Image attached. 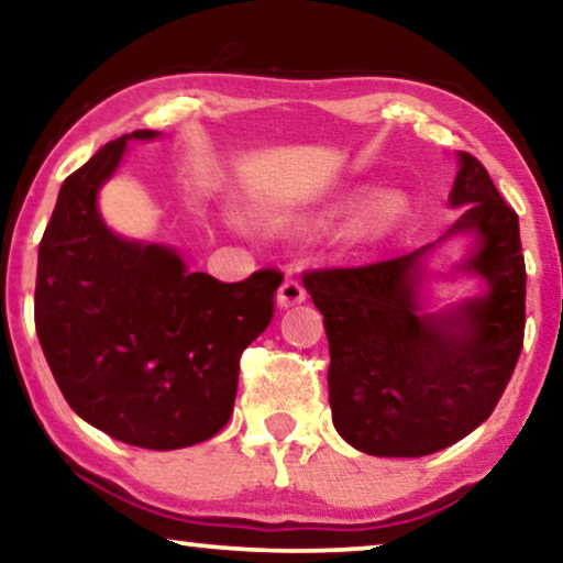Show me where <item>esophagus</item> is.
<instances>
[{
  "label": "esophagus",
  "instance_id": "obj_1",
  "mask_svg": "<svg viewBox=\"0 0 563 563\" xmlns=\"http://www.w3.org/2000/svg\"><path fill=\"white\" fill-rule=\"evenodd\" d=\"M305 299H307V289L302 287V282H299L297 276H287L279 287V295H276V305L295 307V305H302Z\"/></svg>",
  "mask_w": 563,
  "mask_h": 563
}]
</instances>
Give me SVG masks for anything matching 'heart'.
<instances>
[{"instance_id":"heart-1","label":"heart","mask_w":563,"mask_h":563,"mask_svg":"<svg viewBox=\"0 0 563 563\" xmlns=\"http://www.w3.org/2000/svg\"><path fill=\"white\" fill-rule=\"evenodd\" d=\"M351 199H343V202L330 205L325 210L312 212V214H297V218H289L282 222V228L291 235H312L328 230L333 222L345 214L349 210ZM405 199L395 195V191H382V195H374L361 202L356 210L351 212V218L345 220L343 225V243L351 245V249H368V245L379 243L382 238H387L391 230L399 225V220L405 218Z\"/></svg>"}]
</instances>
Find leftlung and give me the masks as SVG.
Segmentation results:
<instances>
[{"label": "left lung", "instance_id": "left-lung-1", "mask_svg": "<svg viewBox=\"0 0 563 563\" xmlns=\"http://www.w3.org/2000/svg\"><path fill=\"white\" fill-rule=\"evenodd\" d=\"M449 202L464 210L441 240L475 235L462 267L488 284L479 298L424 312L419 284L427 253L440 241L379 264L302 276L325 318L333 426L368 456L415 459L461 441L495 410L522 351L518 214L466 151H459Z\"/></svg>", "mask_w": 563, "mask_h": 563}]
</instances>
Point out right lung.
Masks as SVG:
<instances>
[{"label":"right lung","mask_w":563,"mask_h":563,"mask_svg":"<svg viewBox=\"0 0 563 563\" xmlns=\"http://www.w3.org/2000/svg\"><path fill=\"white\" fill-rule=\"evenodd\" d=\"M135 130L68 176L37 251L35 330L71 410L122 443L174 451L202 443L233 415L241 353L274 318L282 272L225 284L187 272L168 245L104 225L99 187Z\"/></svg>","instance_id":"add662e5"}]
</instances>
